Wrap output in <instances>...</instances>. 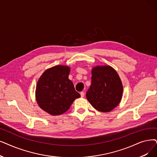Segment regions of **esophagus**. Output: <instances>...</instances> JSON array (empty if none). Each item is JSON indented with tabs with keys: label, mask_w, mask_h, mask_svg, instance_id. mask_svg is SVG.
Wrapping results in <instances>:
<instances>
[{
	"label": "esophagus",
	"mask_w": 157,
	"mask_h": 157,
	"mask_svg": "<svg viewBox=\"0 0 157 157\" xmlns=\"http://www.w3.org/2000/svg\"><path fill=\"white\" fill-rule=\"evenodd\" d=\"M80 95H81V98H83L85 96V93L83 92H81Z\"/></svg>",
	"instance_id": "obj_1"
}]
</instances>
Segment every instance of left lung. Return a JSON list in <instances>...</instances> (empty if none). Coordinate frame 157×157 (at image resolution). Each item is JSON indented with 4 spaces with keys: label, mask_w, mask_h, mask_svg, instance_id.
<instances>
[{
    "label": "left lung",
    "mask_w": 157,
    "mask_h": 157,
    "mask_svg": "<svg viewBox=\"0 0 157 157\" xmlns=\"http://www.w3.org/2000/svg\"><path fill=\"white\" fill-rule=\"evenodd\" d=\"M92 84L86 97L97 110L109 112L117 106L123 86L117 72L110 66H96L92 69Z\"/></svg>",
    "instance_id": "1"
}]
</instances>
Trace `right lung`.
Segmentation results:
<instances>
[{"label":"right lung","mask_w":157,"mask_h":157,"mask_svg":"<svg viewBox=\"0 0 157 157\" xmlns=\"http://www.w3.org/2000/svg\"><path fill=\"white\" fill-rule=\"evenodd\" d=\"M69 67L56 65L47 69L38 81L35 92L37 103L52 115L65 113L80 97L69 79Z\"/></svg>","instance_id":"obj_1"}]
</instances>
